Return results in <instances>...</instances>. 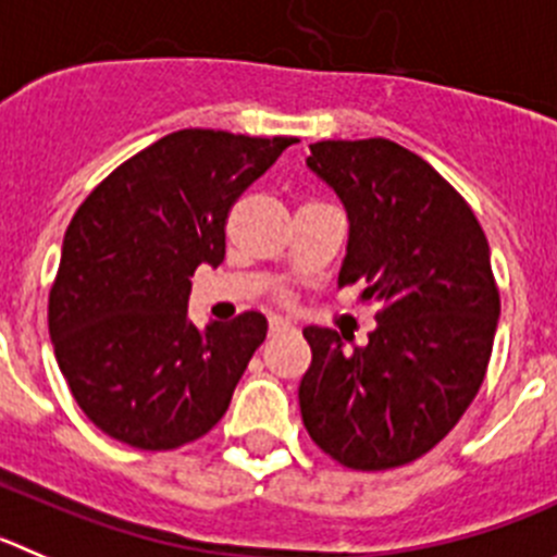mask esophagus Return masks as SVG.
<instances>
[{"label":"esophagus","mask_w":557,"mask_h":557,"mask_svg":"<svg viewBox=\"0 0 557 557\" xmlns=\"http://www.w3.org/2000/svg\"><path fill=\"white\" fill-rule=\"evenodd\" d=\"M290 330H294V326H290L285 319H269V335L272 337L285 335V332H290Z\"/></svg>","instance_id":"34e87169"}]
</instances>
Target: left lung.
Segmentation results:
<instances>
[{
    "label": "left lung",
    "instance_id": "left-lung-1",
    "mask_svg": "<svg viewBox=\"0 0 557 557\" xmlns=\"http://www.w3.org/2000/svg\"><path fill=\"white\" fill-rule=\"evenodd\" d=\"M308 168L349 216L337 283H360L379 324L351 351L335 330L305 326V429L351 470L409 465L459 423L486 376L500 319L490 244L465 197L389 139L315 143Z\"/></svg>",
    "mask_w": 557,
    "mask_h": 557
}]
</instances>
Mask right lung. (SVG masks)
Here are the masks:
<instances>
[{"label": "right lung", "instance_id": "add662e5", "mask_svg": "<svg viewBox=\"0 0 557 557\" xmlns=\"http://www.w3.org/2000/svg\"><path fill=\"white\" fill-rule=\"evenodd\" d=\"M290 143L173 132L107 175L67 225L49 335L82 412L117 443L181 448L231 407L269 324L249 310L197 330L191 274L220 267L227 211Z\"/></svg>", "mask_w": 557, "mask_h": 557}]
</instances>
